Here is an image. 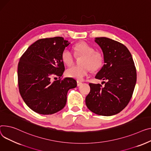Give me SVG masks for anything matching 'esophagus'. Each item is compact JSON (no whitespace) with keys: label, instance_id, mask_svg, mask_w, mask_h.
<instances>
[{"label":"esophagus","instance_id":"esophagus-1","mask_svg":"<svg viewBox=\"0 0 151 151\" xmlns=\"http://www.w3.org/2000/svg\"><path fill=\"white\" fill-rule=\"evenodd\" d=\"M83 84V83H81V82H80V81H77V86H81Z\"/></svg>","mask_w":151,"mask_h":151}]
</instances>
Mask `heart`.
I'll return each mask as SVG.
<instances>
[{"label": "heart", "mask_w": 151, "mask_h": 151, "mask_svg": "<svg viewBox=\"0 0 151 151\" xmlns=\"http://www.w3.org/2000/svg\"><path fill=\"white\" fill-rule=\"evenodd\" d=\"M74 50L77 57H83L81 62V67L73 66L70 67L65 71V75L71 78L78 81L82 80L88 75L89 70L95 71L101 67L103 64V56L86 42H80L76 44ZM63 62L67 65L70 66L74 61V56L70 50L65 48L61 54Z\"/></svg>", "instance_id": "heart-1"}]
</instances>
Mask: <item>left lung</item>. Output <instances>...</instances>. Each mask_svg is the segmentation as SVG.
<instances>
[{
    "mask_svg": "<svg viewBox=\"0 0 151 151\" xmlns=\"http://www.w3.org/2000/svg\"><path fill=\"white\" fill-rule=\"evenodd\" d=\"M102 50L104 64L95 78L107 81L104 87L90 83V92L86 98L87 108L103 116H112L123 110L132 98L137 72L131 54L123 44L105 37H95ZM102 82V83H103Z\"/></svg>",
    "mask_w": 151,
    "mask_h": 151,
    "instance_id": "8db88e82",
    "label": "left lung"
}]
</instances>
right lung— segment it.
<instances>
[{
    "label": "right lung",
    "instance_id": "right-lung-1",
    "mask_svg": "<svg viewBox=\"0 0 151 151\" xmlns=\"http://www.w3.org/2000/svg\"><path fill=\"white\" fill-rule=\"evenodd\" d=\"M70 44L62 37L39 39L20 59L19 92L25 104L37 114L51 115L62 110L68 90L77 86L71 78L51 81L54 75L62 76L65 67L61 54Z\"/></svg>",
    "mask_w": 151,
    "mask_h": 151
}]
</instances>
